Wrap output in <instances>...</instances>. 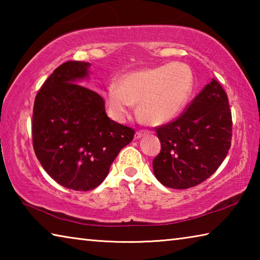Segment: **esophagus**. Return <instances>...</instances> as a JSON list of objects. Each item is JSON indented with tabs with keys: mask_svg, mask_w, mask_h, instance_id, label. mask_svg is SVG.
Here are the masks:
<instances>
[{
	"mask_svg": "<svg viewBox=\"0 0 260 260\" xmlns=\"http://www.w3.org/2000/svg\"><path fill=\"white\" fill-rule=\"evenodd\" d=\"M147 134H149L148 131H138V132H136V133H135L134 138H135V140H139V139L142 138L143 135H147Z\"/></svg>",
	"mask_w": 260,
	"mask_h": 260,
	"instance_id": "34e87169",
	"label": "esophagus"
}]
</instances>
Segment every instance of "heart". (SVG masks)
I'll return each instance as SVG.
<instances>
[{
	"mask_svg": "<svg viewBox=\"0 0 260 260\" xmlns=\"http://www.w3.org/2000/svg\"><path fill=\"white\" fill-rule=\"evenodd\" d=\"M193 86L190 68L181 61L158 65L121 76L104 93L114 119L124 121L139 104L140 116L150 125L166 124L179 116Z\"/></svg>",
	"mask_w": 260,
	"mask_h": 260,
	"instance_id": "obj_1",
	"label": "heart"
}]
</instances>
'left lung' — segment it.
<instances>
[{
  "mask_svg": "<svg viewBox=\"0 0 260 260\" xmlns=\"http://www.w3.org/2000/svg\"><path fill=\"white\" fill-rule=\"evenodd\" d=\"M161 149L153 174L173 189L197 186L210 178L231 148L232 113L218 81L211 79L181 117L157 128Z\"/></svg>",
  "mask_w": 260,
  "mask_h": 260,
  "instance_id": "1",
  "label": "left lung"
}]
</instances>
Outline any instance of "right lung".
Masks as SVG:
<instances>
[{
	"label": "right lung",
	"instance_id": "right-lung-1",
	"mask_svg": "<svg viewBox=\"0 0 260 260\" xmlns=\"http://www.w3.org/2000/svg\"><path fill=\"white\" fill-rule=\"evenodd\" d=\"M87 61H67L43 83L33 109V147L57 183L88 191L107 178L134 129L110 119L104 100L79 83L89 78Z\"/></svg>",
	"mask_w": 260,
	"mask_h": 260
}]
</instances>
